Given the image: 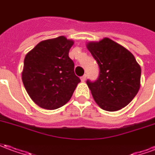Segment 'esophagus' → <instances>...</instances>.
<instances>
[{"instance_id":"34e87169","label":"esophagus","mask_w":155,"mask_h":155,"mask_svg":"<svg viewBox=\"0 0 155 155\" xmlns=\"http://www.w3.org/2000/svg\"><path fill=\"white\" fill-rule=\"evenodd\" d=\"M81 80L82 82H84V81L86 80V74H84V75H83V76L81 78Z\"/></svg>"}]
</instances>
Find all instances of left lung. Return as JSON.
<instances>
[{"label": "left lung", "instance_id": "left-lung-1", "mask_svg": "<svg viewBox=\"0 0 155 155\" xmlns=\"http://www.w3.org/2000/svg\"><path fill=\"white\" fill-rule=\"evenodd\" d=\"M86 46L100 67L97 80L86 81L95 102L107 111L125 107L140 87L141 68L134 56L109 38L89 42Z\"/></svg>", "mask_w": 155, "mask_h": 155}]
</instances>
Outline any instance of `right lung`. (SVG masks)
I'll use <instances>...</instances> for the list:
<instances>
[{
    "label": "right lung",
    "mask_w": 155,
    "mask_h": 155,
    "mask_svg": "<svg viewBox=\"0 0 155 155\" xmlns=\"http://www.w3.org/2000/svg\"><path fill=\"white\" fill-rule=\"evenodd\" d=\"M74 44L64 36L41 41L24 60L22 81L31 100L45 110H55L71 100L80 78L69 57Z\"/></svg>",
    "instance_id": "right-lung-1"
}]
</instances>
